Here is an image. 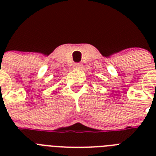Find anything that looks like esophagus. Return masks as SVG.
<instances>
[{"label":"esophagus","mask_w":156,"mask_h":156,"mask_svg":"<svg viewBox=\"0 0 156 156\" xmlns=\"http://www.w3.org/2000/svg\"><path fill=\"white\" fill-rule=\"evenodd\" d=\"M82 64H80V63H75L74 64V68H76V69H80V68H82Z\"/></svg>","instance_id":"1"}]
</instances>
